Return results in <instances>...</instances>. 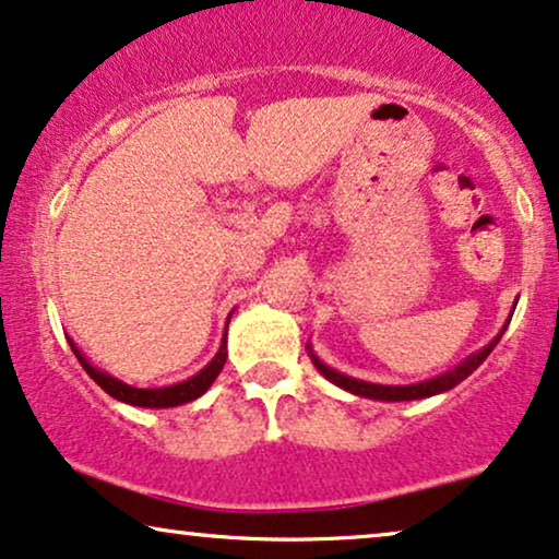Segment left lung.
Segmentation results:
<instances>
[{
	"label": "left lung",
	"mask_w": 559,
	"mask_h": 559,
	"mask_svg": "<svg viewBox=\"0 0 559 559\" xmlns=\"http://www.w3.org/2000/svg\"><path fill=\"white\" fill-rule=\"evenodd\" d=\"M506 328H508V324H506ZM506 328L500 330L498 335L492 337V341L487 343L483 350L472 353L469 358H464V361L459 364V366H454V369H451V371L441 373V377H433V379H428V381H418V384H405V386H392V384H371V381H364V379H353V377H345V373L335 371V369H330L328 364H322L320 358L314 356V350L309 348V345H307V350H309V356H312V364L317 366V371H320L324 379H330L332 384H337V386H341V390L350 392V394H358V397H369V400H381V402H405V400H423V397H433V394H441V392H449V390H454V386L459 384V381H464V379H467L469 373L475 371L477 366L483 364L487 356H490L492 348H496L500 337H503Z\"/></svg>",
	"instance_id": "1"
}]
</instances>
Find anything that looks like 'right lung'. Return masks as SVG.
Wrapping results in <instances>:
<instances>
[{"label": "right lung", "instance_id": "obj_1", "mask_svg": "<svg viewBox=\"0 0 559 559\" xmlns=\"http://www.w3.org/2000/svg\"><path fill=\"white\" fill-rule=\"evenodd\" d=\"M69 345H72L76 361L82 364V369L87 371L90 377L110 394V397L121 400V402H126V405H136V407H178V405H186V402H193L195 397H201V394L206 392L211 384H214L218 371H222L224 364H227V335H224L216 356L211 358V364L203 366L195 377L180 381V384L159 386V390H139V386L123 384L121 379H116V377H110V373L95 369V366L84 358V353L76 348V343L72 341V337H69Z\"/></svg>", "mask_w": 559, "mask_h": 559}]
</instances>
